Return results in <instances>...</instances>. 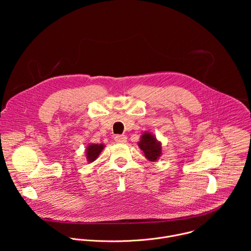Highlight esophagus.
Returning a JSON list of instances; mask_svg holds the SVG:
<instances>
[{"mask_svg":"<svg viewBox=\"0 0 251 251\" xmlns=\"http://www.w3.org/2000/svg\"><path fill=\"white\" fill-rule=\"evenodd\" d=\"M114 140L117 142V143H125L126 140H127V137L125 135H116L114 137Z\"/></svg>","mask_w":251,"mask_h":251,"instance_id":"1","label":"esophagus"}]
</instances>
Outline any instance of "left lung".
<instances>
[{"mask_svg": "<svg viewBox=\"0 0 251 251\" xmlns=\"http://www.w3.org/2000/svg\"><path fill=\"white\" fill-rule=\"evenodd\" d=\"M138 146L151 162H156L162 155V143L150 132L143 133L138 142Z\"/></svg>", "mask_w": 251, "mask_h": 251, "instance_id": "8db88e82", "label": "left lung"}]
</instances>
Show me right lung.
<instances>
[{
  "label": "right lung",
  "instance_id": "1",
  "mask_svg": "<svg viewBox=\"0 0 251 251\" xmlns=\"http://www.w3.org/2000/svg\"><path fill=\"white\" fill-rule=\"evenodd\" d=\"M104 147H105L104 144H89L85 150L87 162L88 163L94 162L98 158V156L100 155Z\"/></svg>",
  "mask_w": 251,
  "mask_h": 251
}]
</instances>
